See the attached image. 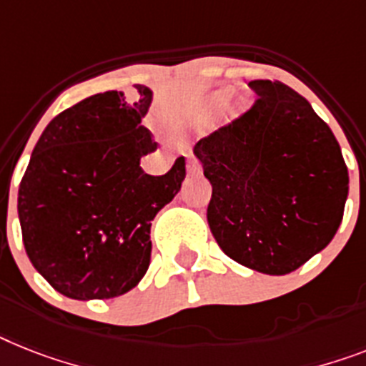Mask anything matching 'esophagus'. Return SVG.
<instances>
[{
  "label": "esophagus",
  "instance_id": "esophagus-1",
  "mask_svg": "<svg viewBox=\"0 0 366 366\" xmlns=\"http://www.w3.org/2000/svg\"><path fill=\"white\" fill-rule=\"evenodd\" d=\"M187 172H189L190 176H198L202 172L200 162L196 161V159H189V162H187Z\"/></svg>",
  "mask_w": 366,
  "mask_h": 366
}]
</instances>
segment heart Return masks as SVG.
Instances as JSON below:
<instances>
[{"label":"heart","instance_id":"b5f03b06","mask_svg":"<svg viewBox=\"0 0 366 366\" xmlns=\"http://www.w3.org/2000/svg\"><path fill=\"white\" fill-rule=\"evenodd\" d=\"M230 95L232 89H220V92L213 93L209 102H207V108H205V116H215V114H219V112L226 107V102H228Z\"/></svg>","mask_w":366,"mask_h":366}]
</instances>
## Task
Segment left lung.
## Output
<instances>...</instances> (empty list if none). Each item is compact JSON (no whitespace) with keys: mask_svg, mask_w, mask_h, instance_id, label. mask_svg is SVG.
Segmentation results:
<instances>
[{"mask_svg":"<svg viewBox=\"0 0 366 366\" xmlns=\"http://www.w3.org/2000/svg\"><path fill=\"white\" fill-rule=\"evenodd\" d=\"M258 101L194 146L213 187L207 222L237 264L286 274L339 230L348 168L339 142L305 97L271 80L249 84Z\"/></svg>","mask_w":366,"mask_h":366,"instance_id":"left-lung-1","label":"left lung"}]
</instances>
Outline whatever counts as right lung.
Masks as SVG:
<instances>
[{
  "mask_svg": "<svg viewBox=\"0 0 366 366\" xmlns=\"http://www.w3.org/2000/svg\"><path fill=\"white\" fill-rule=\"evenodd\" d=\"M123 92L87 97L42 131L18 189L27 258L56 292L78 301L127 294L151 262V220L185 179L179 157L164 176L144 174L157 149L142 119L153 101Z\"/></svg>",
  "mask_w": 366,
  "mask_h": 366,
  "instance_id": "obj_1",
  "label": "right lung"
}]
</instances>
